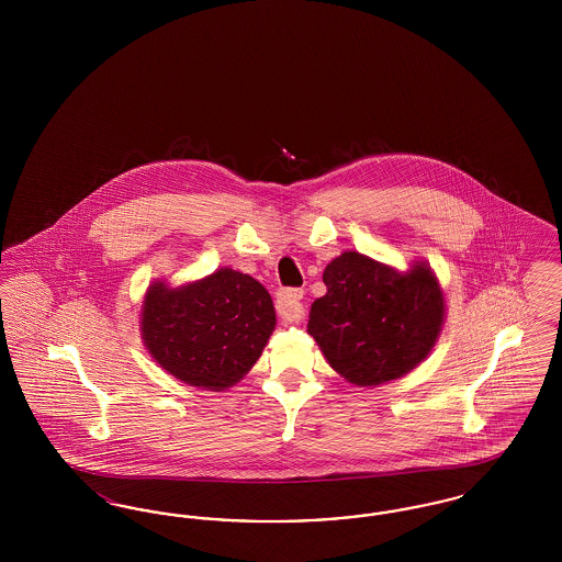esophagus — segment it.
<instances>
[{"mask_svg": "<svg viewBox=\"0 0 562 562\" xmlns=\"http://www.w3.org/2000/svg\"><path fill=\"white\" fill-rule=\"evenodd\" d=\"M303 291L301 289H282L280 293L276 294V310L278 316L286 322H301L305 316L303 310Z\"/></svg>", "mask_w": 562, "mask_h": 562, "instance_id": "obj_1", "label": "esophagus"}]
</instances>
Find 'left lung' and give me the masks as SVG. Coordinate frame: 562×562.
<instances>
[{"mask_svg":"<svg viewBox=\"0 0 562 562\" xmlns=\"http://www.w3.org/2000/svg\"><path fill=\"white\" fill-rule=\"evenodd\" d=\"M307 333L348 383L374 387L417 369L438 341L447 301L426 261L398 271L346 250L322 276Z\"/></svg>","mask_w":562,"mask_h":562,"instance_id":"1","label":"left lung"}]
</instances>
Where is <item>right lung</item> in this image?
I'll return each mask as SVG.
<instances>
[{
  "mask_svg": "<svg viewBox=\"0 0 562 562\" xmlns=\"http://www.w3.org/2000/svg\"><path fill=\"white\" fill-rule=\"evenodd\" d=\"M140 339L161 369L211 392L234 387L248 373L276 328L266 286L232 268L168 286L149 284L140 305Z\"/></svg>",
  "mask_w": 562,
  "mask_h": 562,
  "instance_id": "add662e5",
  "label": "right lung"
}]
</instances>
